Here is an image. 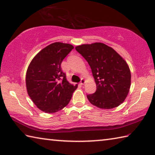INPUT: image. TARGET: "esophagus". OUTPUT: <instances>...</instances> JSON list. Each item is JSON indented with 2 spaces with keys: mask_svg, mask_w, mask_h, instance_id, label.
I'll return each instance as SVG.
<instances>
[{
  "mask_svg": "<svg viewBox=\"0 0 155 155\" xmlns=\"http://www.w3.org/2000/svg\"><path fill=\"white\" fill-rule=\"evenodd\" d=\"M85 80L84 79V78H81V82H80L81 85H84V84H85Z\"/></svg>",
  "mask_w": 155,
  "mask_h": 155,
  "instance_id": "esophagus-1",
  "label": "esophagus"
}]
</instances>
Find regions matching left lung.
<instances>
[{
  "label": "left lung",
  "mask_w": 155,
  "mask_h": 155,
  "mask_svg": "<svg viewBox=\"0 0 155 155\" xmlns=\"http://www.w3.org/2000/svg\"><path fill=\"white\" fill-rule=\"evenodd\" d=\"M91 69L96 91L87 95L98 108L109 109L124 101L130 87V71L122 57L103 43L83 44L75 48Z\"/></svg>",
  "instance_id": "1"
}]
</instances>
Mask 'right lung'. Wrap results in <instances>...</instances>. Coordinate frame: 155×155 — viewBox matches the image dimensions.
Returning <instances> with one entry per match:
<instances>
[{"mask_svg": "<svg viewBox=\"0 0 155 155\" xmlns=\"http://www.w3.org/2000/svg\"><path fill=\"white\" fill-rule=\"evenodd\" d=\"M74 46L54 42L36 54L28 65L26 85L28 96L42 111L55 113L70 103L77 85H71L62 71L63 60Z\"/></svg>", "mask_w": 155, "mask_h": 155, "instance_id": "add662e5", "label": "right lung"}]
</instances>
